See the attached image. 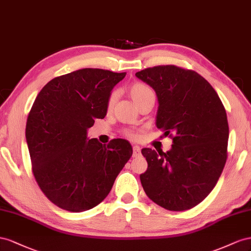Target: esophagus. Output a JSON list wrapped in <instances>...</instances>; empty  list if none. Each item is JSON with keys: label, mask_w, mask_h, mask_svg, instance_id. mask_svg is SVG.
Returning <instances> with one entry per match:
<instances>
[{"label": "esophagus", "mask_w": 251, "mask_h": 251, "mask_svg": "<svg viewBox=\"0 0 251 251\" xmlns=\"http://www.w3.org/2000/svg\"><path fill=\"white\" fill-rule=\"evenodd\" d=\"M141 155V148L138 145L133 146V157H137Z\"/></svg>", "instance_id": "obj_1"}]
</instances>
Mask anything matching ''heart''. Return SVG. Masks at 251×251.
<instances>
[{"label":"heart","instance_id":"obj_1","mask_svg":"<svg viewBox=\"0 0 251 251\" xmlns=\"http://www.w3.org/2000/svg\"><path fill=\"white\" fill-rule=\"evenodd\" d=\"M129 94L134 101V103L137 105L142 103L144 100H146L149 97H154L153 91L151 90V88L149 87V86H147L146 84L139 83V82L134 83L130 86ZM116 100H117L116 91H112L108 98V101H107V108L111 109V107L113 106L114 102H116ZM124 133L127 135L128 138H131V139H138L140 137V133L137 130H133V129H126L124 131Z\"/></svg>","mask_w":251,"mask_h":251}]
</instances>
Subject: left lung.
<instances>
[{
  "mask_svg": "<svg viewBox=\"0 0 251 251\" xmlns=\"http://www.w3.org/2000/svg\"><path fill=\"white\" fill-rule=\"evenodd\" d=\"M155 91V124L173 139L167 152L143 148L148 163L140 180L147 197L171 211L201 203L216 186L227 160L226 110L212 86L198 73L175 65L135 74Z\"/></svg>",
  "mask_w": 251,
  "mask_h": 251,
  "instance_id": "8db88e82",
  "label": "left lung"
}]
</instances>
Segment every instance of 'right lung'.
<instances>
[{"mask_svg":"<svg viewBox=\"0 0 251 251\" xmlns=\"http://www.w3.org/2000/svg\"><path fill=\"white\" fill-rule=\"evenodd\" d=\"M125 75L78 69L52 78L35 98L25 131L32 173L49 201L64 210L99 205L132 155L126 140L103 145L87 139V129L95 119L105 118L111 90Z\"/></svg>","mask_w":251,"mask_h":251,"instance_id":"add662e5","label":"right lung"}]
</instances>
